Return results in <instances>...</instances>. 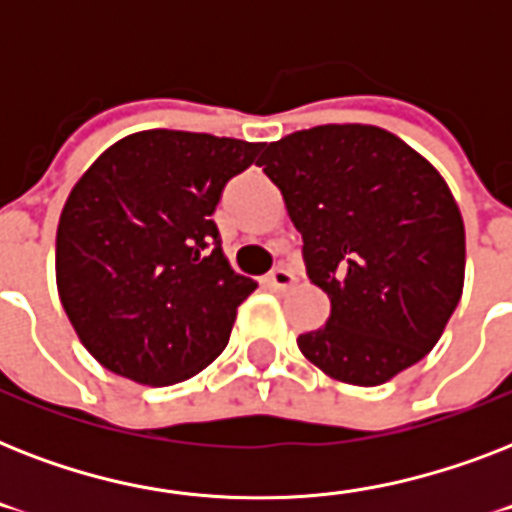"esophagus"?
I'll list each match as a JSON object with an SVG mask.
<instances>
[{
    "mask_svg": "<svg viewBox=\"0 0 512 512\" xmlns=\"http://www.w3.org/2000/svg\"><path fill=\"white\" fill-rule=\"evenodd\" d=\"M265 284L271 289H276V292H287V289L295 284V273L287 271V268H276V271L265 279Z\"/></svg>",
    "mask_w": 512,
    "mask_h": 512,
    "instance_id": "esophagus-1",
    "label": "esophagus"
}]
</instances>
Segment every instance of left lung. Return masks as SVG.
<instances>
[{"mask_svg": "<svg viewBox=\"0 0 512 512\" xmlns=\"http://www.w3.org/2000/svg\"><path fill=\"white\" fill-rule=\"evenodd\" d=\"M263 172L303 233L324 327L297 337L337 382L374 388L425 358L465 284V225L433 164L372 124H321L265 148Z\"/></svg>", "mask_w": 512, "mask_h": 512, "instance_id": "left-lung-1", "label": "left lung"}]
</instances>
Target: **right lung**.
<instances>
[{"instance_id": "right-lung-1", "label": "right lung", "mask_w": 512, "mask_h": 512, "mask_svg": "<svg viewBox=\"0 0 512 512\" xmlns=\"http://www.w3.org/2000/svg\"><path fill=\"white\" fill-rule=\"evenodd\" d=\"M263 143L143 130L116 140L68 193L55 239L60 303L98 364L175 385L228 345L257 289L233 273L212 220Z\"/></svg>"}]
</instances>
